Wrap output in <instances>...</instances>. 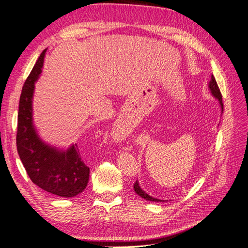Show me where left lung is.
Listing matches in <instances>:
<instances>
[{
  "mask_svg": "<svg viewBox=\"0 0 248 248\" xmlns=\"http://www.w3.org/2000/svg\"><path fill=\"white\" fill-rule=\"evenodd\" d=\"M208 88L210 90V93H211V95L214 97L215 99L218 100V103H219V107H220V109H221V114L223 111V104H222V96H221V93H220V90L218 88V86H217V82L215 80V78L213 77V74L211 76V79H210L209 84H208ZM133 189L134 191H136V193H138L140 197L144 198L145 200L147 201H151V202H167L166 200H160V199H156L152 196H150V194H148L146 191H144L141 189V187L140 186L139 184V181L137 180V182L134 183L133 185Z\"/></svg>",
  "mask_w": 248,
  "mask_h": 248,
  "instance_id": "8db88e82",
  "label": "left lung"
}]
</instances>
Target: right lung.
Returning <instances> with one entry per match:
<instances>
[{"label":"right lung","mask_w":248,"mask_h":248,"mask_svg":"<svg viewBox=\"0 0 248 248\" xmlns=\"http://www.w3.org/2000/svg\"><path fill=\"white\" fill-rule=\"evenodd\" d=\"M44 49L21 90L17 118L16 146L30 179L41 189L58 197L73 198L89 182L90 169L82 161L77 144L61 149L44 141L33 121L35 82L42 72Z\"/></svg>","instance_id":"1"}]
</instances>
